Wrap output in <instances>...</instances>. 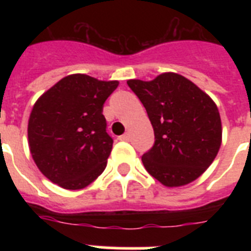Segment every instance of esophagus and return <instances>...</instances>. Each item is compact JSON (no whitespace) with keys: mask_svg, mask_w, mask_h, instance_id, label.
<instances>
[{"mask_svg":"<svg viewBox=\"0 0 251 251\" xmlns=\"http://www.w3.org/2000/svg\"><path fill=\"white\" fill-rule=\"evenodd\" d=\"M118 139H120V141H124V142H127V141H130V134H129V133H125V134H122L121 137H118Z\"/></svg>","mask_w":251,"mask_h":251,"instance_id":"esophagus-1","label":"esophagus"}]
</instances>
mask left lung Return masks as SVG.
<instances>
[{
    "label": "left lung",
    "mask_w": 251,
    "mask_h": 251,
    "mask_svg": "<svg viewBox=\"0 0 251 251\" xmlns=\"http://www.w3.org/2000/svg\"><path fill=\"white\" fill-rule=\"evenodd\" d=\"M127 86L147 110L155 134L142 156L146 171L168 187L198 178L222 145V120L212 99L175 73L150 82L130 79Z\"/></svg>",
    "instance_id": "8db88e82"
}]
</instances>
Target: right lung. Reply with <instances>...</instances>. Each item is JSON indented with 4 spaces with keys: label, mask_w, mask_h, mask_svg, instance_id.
Here are the masks:
<instances>
[{
    "label": "right lung",
    "mask_w": 251,
    "mask_h": 251,
    "mask_svg": "<svg viewBox=\"0 0 251 251\" xmlns=\"http://www.w3.org/2000/svg\"><path fill=\"white\" fill-rule=\"evenodd\" d=\"M117 86V80L73 74L35 102L28 121L29 151L53 183L79 190L104 172L113 139L106 133L102 106Z\"/></svg>",
    "instance_id": "obj_1"
}]
</instances>
